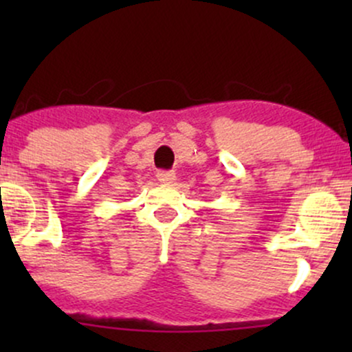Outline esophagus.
Masks as SVG:
<instances>
[{"instance_id": "34e87169", "label": "esophagus", "mask_w": 352, "mask_h": 352, "mask_svg": "<svg viewBox=\"0 0 352 352\" xmlns=\"http://www.w3.org/2000/svg\"><path fill=\"white\" fill-rule=\"evenodd\" d=\"M157 179L159 182H162V184H172L173 180H175V173L173 172H157Z\"/></svg>"}]
</instances>
